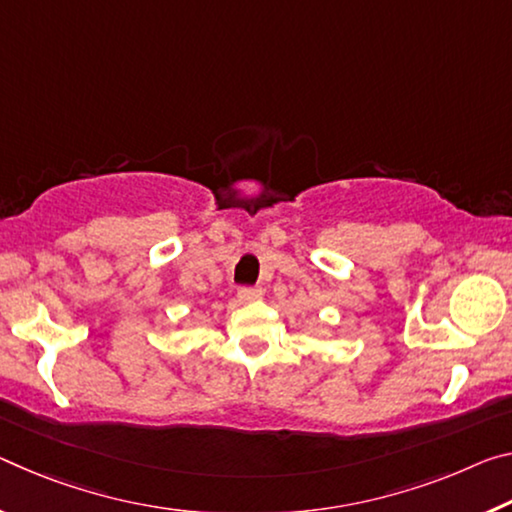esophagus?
<instances>
[{
  "label": "esophagus",
  "mask_w": 512,
  "mask_h": 512,
  "mask_svg": "<svg viewBox=\"0 0 512 512\" xmlns=\"http://www.w3.org/2000/svg\"><path fill=\"white\" fill-rule=\"evenodd\" d=\"M262 296H264V291L259 287H241L239 289L241 303H253V300H259Z\"/></svg>",
  "instance_id": "1"
}]
</instances>
